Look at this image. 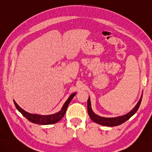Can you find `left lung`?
I'll return each mask as SVG.
<instances>
[{
	"label": "left lung",
	"instance_id": "1",
	"mask_svg": "<svg viewBox=\"0 0 152 152\" xmlns=\"http://www.w3.org/2000/svg\"><path fill=\"white\" fill-rule=\"evenodd\" d=\"M142 95H141V97L139 100V101L138 102L137 105L135 106V107L132 110L129 112L128 114H125L123 116H119V117L116 118H103L101 117L96 115L94 112L92 111L91 106V102H90V98L89 97L88 101V114L89 115V117L92 120L99 124L100 125H104V126H108V127H114V126H118L119 125L122 124L123 123L125 122L127 120H128L131 116H133L135 113L138 110V108L140 105V103L142 101Z\"/></svg>",
	"mask_w": 152,
	"mask_h": 152
}]
</instances>
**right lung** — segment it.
<instances>
[{
    "label": "right lung",
    "mask_w": 152,
    "mask_h": 152,
    "mask_svg": "<svg viewBox=\"0 0 152 152\" xmlns=\"http://www.w3.org/2000/svg\"><path fill=\"white\" fill-rule=\"evenodd\" d=\"M76 93H73V94H72L69 96V98L68 99L67 101L64 104L61 111L55 114L48 115H40L30 114V113H28L26 111H25L24 110H23L21 107H19V106L15 102V101H14V102L16 108H17L18 110L21 113V114L25 116L28 121H31L32 123H34V124L40 125H50L56 124V123L59 121L61 119L64 117L68 106H69V103L72 101V98L76 95Z\"/></svg>",
    "instance_id": "right-lung-1"
}]
</instances>
